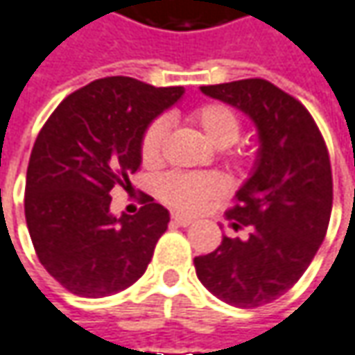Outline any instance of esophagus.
Masks as SVG:
<instances>
[{
	"instance_id": "34e87169",
	"label": "esophagus",
	"mask_w": 355,
	"mask_h": 355,
	"mask_svg": "<svg viewBox=\"0 0 355 355\" xmlns=\"http://www.w3.org/2000/svg\"><path fill=\"white\" fill-rule=\"evenodd\" d=\"M171 223L182 225V227H187V225H191V223H193V220H191V218H187V216H182V214H171Z\"/></svg>"
}]
</instances>
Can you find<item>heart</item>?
Here are the masks:
<instances>
[{
	"label": "heart",
	"instance_id": "heart-1",
	"mask_svg": "<svg viewBox=\"0 0 355 355\" xmlns=\"http://www.w3.org/2000/svg\"><path fill=\"white\" fill-rule=\"evenodd\" d=\"M189 119L204 132L207 141L218 150H225L239 139L241 123L238 114L225 103H205L196 107ZM168 137V121L155 119L141 137V159L157 164L164 141ZM223 191V180L216 173H168L159 182L162 200L180 211H200Z\"/></svg>",
	"mask_w": 355,
	"mask_h": 355
}]
</instances>
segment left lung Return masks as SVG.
<instances>
[{"label": "left lung", "mask_w": 355, "mask_h": 355, "mask_svg": "<svg viewBox=\"0 0 355 355\" xmlns=\"http://www.w3.org/2000/svg\"><path fill=\"white\" fill-rule=\"evenodd\" d=\"M200 89L256 123L259 150L227 209L234 227H250V236H223L218 250L193 259L196 274L225 304L259 308L292 288L326 238L334 200L328 148L310 112L270 81Z\"/></svg>", "instance_id": "1"}]
</instances>
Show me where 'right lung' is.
<instances>
[{"label":"right lung","instance_id":"1","mask_svg":"<svg viewBox=\"0 0 355 355\" xmlns=\"http://www.w3.org/2000/svg\"><path fill=\"white\" fill-rule=\"evenodd\" d=\"M184 96L133 78H103L73 92L37 135L26 180V222L42 266L65 290L105 297L148 270L169 211L146 198L135 216L110 211L132 186L150 123Z\"/></svg>","mask_w":355,"mask_h":355}]
</instances>
